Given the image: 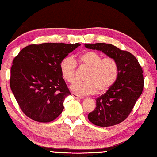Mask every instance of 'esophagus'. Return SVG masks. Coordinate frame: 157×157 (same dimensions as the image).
<instances>
[{
	"mask_svg": "<svg viewBox=\"0 0 157 157\" xmlns=\"http://www.w3.org/2000/svg\"><path fill=\"white\" fill-rule=\"evenodd\" d=\"M71 95H72L74 98H77V99H83V97H82V96H79L78 94H75V93H71Z\"/></svg>",
	"mask_w": 157,
	"mask_h": 157,
	"instance_id": "obj_1",
	"label": "esophagus"
}]
</instances>
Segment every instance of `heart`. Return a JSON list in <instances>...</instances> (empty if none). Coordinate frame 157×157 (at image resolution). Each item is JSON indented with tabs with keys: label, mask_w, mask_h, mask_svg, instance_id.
<instances>
[{
	"label": "heart",
	"mask_w": 157,
	"mask_h": 157,
	"mask_svg": "<svg viewBox=\"0 0 157 157\" xmlns=\"http://www.w3.org/2000/svg\"><path fill=\"white\" fill-rule=\"evenodd\" d=\"M81 65L89 69L83 82H76L71 88L76 94L81 95L103 93L114 86L119 76V67L114 58H103L94 51H87L79 56ZM61 76L68 83L75 80L77 67L76 60L71 56H66L59 65Z\"/></svg>",
	"instance_id": "heart-1"
}]
</instances>
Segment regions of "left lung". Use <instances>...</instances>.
<instances>
[{"label":"left lung","mask_w":157,"mask_h":157,"mask_svg":"<svg viewBox=\"0 0 157 157\" xmlns=\"http://www.w3.org/2000/svg\"><path fill=\"white\" fill-rule=\"evenodd\" d=\"M86 48L102 51L117 60L119 76L104 94L96 98L95 109L89 113L88 119L99 127H109L127 119L141 95L144 86L141 66L136 57L128 51L108 43L85 44Z\"/></svg>","instance_id":"1"}]
</instances>
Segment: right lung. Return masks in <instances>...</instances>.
<instances>
[{"instance_id": "obj_1", "label": "right lung", "mask_w": 157, "mask_h": 157, "mask_svg": "<svg viewBox=\"0 0 157 157\" xmlns=\"http://www.w3.org/2000/svg\"><path fill=\"white\" fill-rule=\"evenodd\" d=\"M80 43H45L24 48L13 60L10 86L22 112L39 123L51 122L61 114L71 93L61 76L63 58Z\"/></svg>"}]
</instances>
